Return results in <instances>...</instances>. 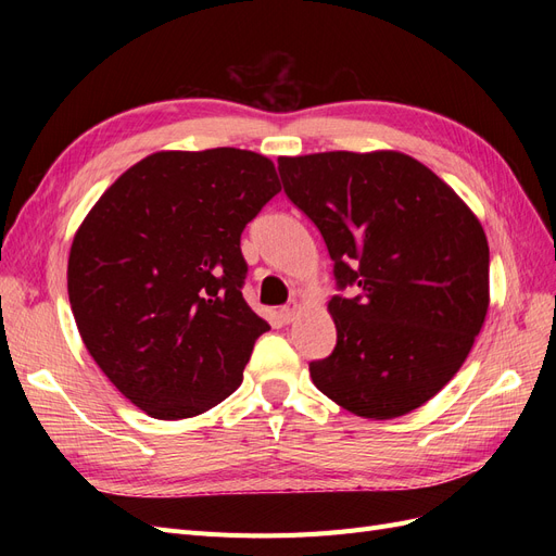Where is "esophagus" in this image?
<instances>
[{
	"label": "esophagus",
	"instance_id": "esophagus-1",
	"mask_svg": "<svg viewBox=\"0 0 556 556\" xmlns=\"http://www.w3.org/2000/svg\"><path fill=\"white\" fill-rule=\"evenodd\" d=\"M299 313H301V306L296 304V301H292L290 306H285V308L280 311V315H282L285 323H294V319H296V315H299Z\"/></svg>",
	"mask_w": 556,
	"mask_h": 556
}]
</instances>
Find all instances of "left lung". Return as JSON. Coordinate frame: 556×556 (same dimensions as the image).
I'll return each mask as SVG.
<instances>
[{"label": "left lung", "mask_w": 556, "mask_h": 556, "mask_svg": "<svg viewBox=\"0 0 556 556\" xmlns=\"http://www.w3.org/2000/svg\"><path fill=\"white\" fill-rule=\"evenodd\" d=\"M282 188L323 233L341 288L336 348L311 362L325 396L366 419L425 406L459 371L490 308V245L476 213L399 150L278 157Z\"/></svg>", "instance_id": "8db88e82"}]
</instances>
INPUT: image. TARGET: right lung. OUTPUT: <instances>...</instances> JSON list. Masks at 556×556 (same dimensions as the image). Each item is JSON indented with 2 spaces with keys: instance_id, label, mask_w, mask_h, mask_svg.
<instances>
[{
  "instance_id": "1",
  "label": "right lung",
  "mask_w": 556,
  "mask_h": 556,
  "mask_svg": "<svg viewBox=\"0 0 556 556\" xmlns=\"http://www.w3.org/2000/svg\"><path fill=\"white\" fill-rule=\"evenodd\" d=\"M278 192L274 162L252 150H160L76 229L66 290L78 333L146 415L194 417L241 384L268 329L241 294V231Z\"/></svg>"
}]
</instances>
